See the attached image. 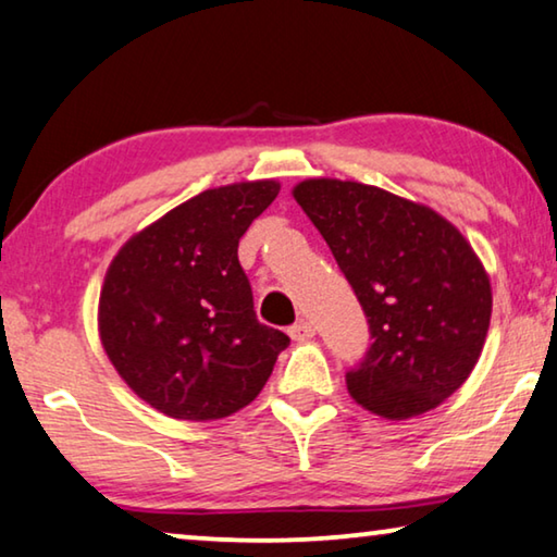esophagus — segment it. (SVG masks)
<instances>
[{
	"label": "esophagus",
	"instance_id": "obj_1",
	"mask_svg": "<svg viewBox=\"0 0 557 557\" xmlns=\"http://www.w3.org/2000/svg\"><path fill=\"white\" fill-rule=\"evenodd\" d=\"M289 337H293L295 342H307L314 337V326L310 322H297L289 326Z\"/></svg>",
	"mask_w": 557,
	"mask_h": 557
}]
</instances>
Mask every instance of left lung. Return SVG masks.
<instances>
[{"label":"left lung","instance_id":"8db88e82","mask_svg":"<svg viewBox=\"0 0 557 557\" xmlns=\"http://www.w3.org/2000/svg\"><path fill=\"white\" fill-rule=\"evenodd\" d=\"M367 314V355L347 389L379 417L436 409L473 372L491 324V282L466 237L434 210L364 183L310 178L293 190Z\"/></svg>","mask_w":557,"mask_h":557}]
</instances>
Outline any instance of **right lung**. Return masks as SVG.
<instances>
[{
  "mask_svg": "<svg viewBox=\"0 0 557 557\" xmlns=\"http://www.w3.org/2000/svg\"><path fill=\"white\" fill-rule=\"evenodd\" d=\"M275 181L202 190L131 237L99 299L106 355L165 417H231L262 392L285 332L258 320L237 243L277 198Z\"/></svg>",
  "mask_w": 557,
  "mask_h": 557,
  "instance_id": "1",
  "label": "right lung"
}]
</instances>
